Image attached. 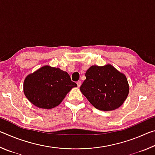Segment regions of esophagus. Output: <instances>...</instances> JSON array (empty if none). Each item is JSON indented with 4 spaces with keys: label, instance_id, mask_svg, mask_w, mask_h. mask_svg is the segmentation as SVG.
I'll return each instance as SVG.
<instances>
[{
    "label": "esophagus",
    "instance_id": "esophagus-1",
    "mask_svg": "<svg viewBox=\"0 0 155 155\" xmlns=\"http://www.w3.org/2000/svg\"><path fill=\"white\" fill-rule=\"evenodd\" d=\"M77 86L78 87H80V86L81 85V81H77Z\"/></svg>",
    "mask_w": 155,
    "mask_h": 155
}]
</instances>
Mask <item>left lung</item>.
<instances>
[{"instance_id": "obj_1", "label": "left lung", "mask_w": 155, "mask_h": 155, "mask_svg": "<svg viewBox=\"0 0 155 155\" xmlns=\"http://www.w3.org/2000/svg\"><path fill=\"white\" fill-rule=\"evenodd\" d=\"M80 90L89 102L101 111H112L122 105L129 87L125 75L111 65H92L85 73Z\"/></svg>"}]
</instances>
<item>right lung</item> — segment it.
I'll list each match as a JSON object with an SVG mask.
<instances>
[{"label":"right lung","mask_w":155,"mask_h":155,"mask_svg":"<svg viewBox=\"0 0 155 155\" xmlns=\"http://www.w3.org/2000/svg\"><path fill=\"white\" fill-rule=\"evenodd\" d=\"M77 86L68 72L46 65L27 76L24 93L36 107L52 109L59 105L71 89Z\"/></svg>","instance_id":"right-lung-1"}]
</instances>
